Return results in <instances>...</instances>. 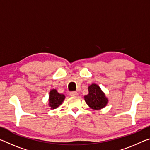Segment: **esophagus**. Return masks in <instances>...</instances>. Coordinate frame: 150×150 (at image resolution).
Listing matches in <instances>:
<instances>
[{"label": "esophagus", "mask_w": 150, "mask_h": 150, "mask_svg": "<svg viewBox=\"0 0 150 150\" xmlns=\"http://www.w3.org/2000/svg\"><path fill=\"white\" fill-rule=\"evenodd\" d=\"M69 95L71 96H78V93L76 92V91H73V92H71L69 93Z\"/></svg>", "instance_id": "34e87169"}]
</instances>
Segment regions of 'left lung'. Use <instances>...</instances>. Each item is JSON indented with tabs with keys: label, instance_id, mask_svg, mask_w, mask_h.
Returning <instances> with one entry per match:
<instances>
[{
	"label": "left lung",
	"instance_id": "left-lung-1",
	"mask_svg": "<svg viewBox=\"0 0 150 150\" xmlns=\"http://www.w3.org/2000/svg\"><path fill=\"white\" fill-rule=\"evenodd\" d=\"M88 94L85 96V100L90 108L94 110H100L106 106L108 98L99 86L96 84L91 85L88 87Z\"/></svg>",
	"mask_w": 150,
	"mask_h": 150
}]
</instances>
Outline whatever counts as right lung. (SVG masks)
Here are the masks:
<instances>
[{"label": "right lung", "mask_w": 150, "mask_h": 150, "mask_svg": "<svg viewBox=\"0 0 150 150\" xmlns=\"http://www.w3.org/2000/svg\"><path fill=\"white\" fill-rule=\"evenodd\" d=\"M65 98L64 95L59 94L56 89L50 91L49 95V106L51 109H55L62 105Z\"/></svg>", "instance_id": "1"}]
</instances>
